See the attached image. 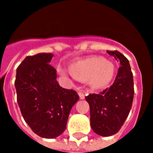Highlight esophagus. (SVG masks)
Returning <instances> with one entry per match:
<instances>
[{"instance_id":"1","label":"esophagus","mask_w":153,"mask_h":153,"mask_svg":"<svg viewBox=\"0 0 153 153\" xmlns=\"http://www.w3.org/2000/svg\"><path fill=\"white\" fill-rule=\"evenodd\" d=\"M78 95H79V97L81 100L85 99V93L83 92V91H80L79 92H78Z\"/></svg>"}]
</instances>
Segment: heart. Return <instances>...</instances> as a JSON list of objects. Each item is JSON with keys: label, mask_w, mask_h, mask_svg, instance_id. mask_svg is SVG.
I'll return each instance as SVG.
<instances>
[{"label": "heart", "mask_w": 153, "mask_h": 153, "mask_svg": "<svg viewBox=\"0 0 153 153\" xmlns=\"http://www.w3.org/2000/svg\"><path fill=\"white\" fill-rule=\"evenodd\" d=\"M60 73L63 71L59 69ZM70 72L76 79L91 81L96 87H103L112 79L115 68L112 62L100 56H93L78 61L70 66Z\"/></svg>", "instance_id": "obj_1"}]
</instances>
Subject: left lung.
I'll use <instances>...</instances> for the list:
<instances>
[{
    "label": "left lung",
    "instance_id": "obj_1",
    "mask_svg": "<svg viewBox=\"0 0 153 153\" xmlns=\"http://www.w3.org/2000/svg\"><path fill=\"white\" fill-rule=\"evenodd\" d=\"M119 61L114 83L100 94L85 97L90 105L91 126L98 135L109 137L118 132L131 111L134 99V79L129 61L117 51H107Z\"/></svg>",
    "mask_w": 153,
    "mask_h": 153
}]
</instances>
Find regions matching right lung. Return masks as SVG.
<instances>
[{
  "label": "right lung",
  "mask_w": 153,
  "mask_h": 153,
  "mask_svg": "<svg viewBox=\"0 0 153 153\" xmlns=\"http://www.w3.org/2000/svg\"><path fill=\"white\" fill-rule=\"evenodd\" d=\"M53 55L41 53L25 57L16 68L15 87L22 117L35 134L43 138L59 137L66 128L76 91L59 86L56 70L49 64Z\"/></svg>",
  "instance_id": "right-lung-1"
}]
</instances>
